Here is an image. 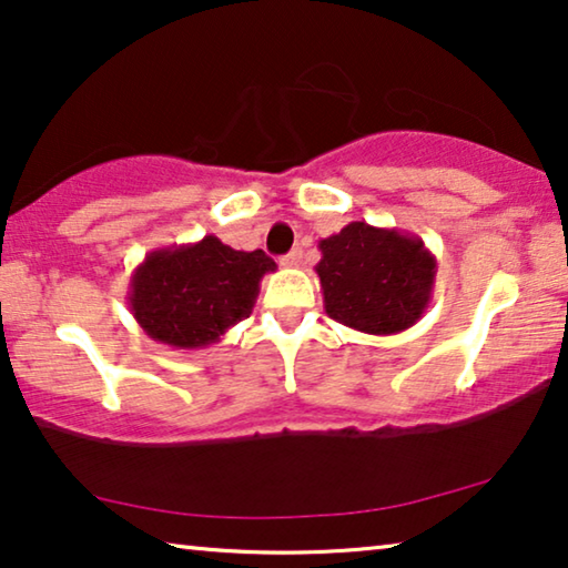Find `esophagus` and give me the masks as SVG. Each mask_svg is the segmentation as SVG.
Masks as SVG:
<instances>
[{
  "mask_svg": "<svg viewBox=\"0 0 568 568\" xmlns=\"http://www.w3.org/2000/svg\"><path fill=\"white\" fill-rule=\"evenodd\" d=\"M301 260H303V252L301 250H293L291 254H285V257L281 260V265L283 267H298Z\"/></svg>",
  "mask_w": 568,
  "mask_h": 568,
  "instance_id": "obj_1",
  "label": "esophagus"
}]
</instances>
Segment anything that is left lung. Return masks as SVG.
Wrapping results in <instances>:
<instances>
[{
  "instance_id": "1",
  "label": "left lung",
  "mask_w": 568,
  "mask_h": 568,
  "mask_svg": "<svg viewBox=\"0 0 568 568\" xmlns=\"http://www.w3.org/2000/svg\"><path fill=\"white\" fill-rule=\"evenodd\" d=\"M318 250L324 308L349 329L378 337L406 332L433 303L437 262L419 236L353 221Z\"/></svg>"
}]
</instances>
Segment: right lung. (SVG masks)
<instances>
[{
  "label": "right lung",
  "instance_id": "obj_1",
  "mask_svg": "<svg viewBox=\"0 0 568 568\" xmlns=\"http://www.w3.org/2000/svg\"><path fill=\"white\" fill-rule=\"evenodd\" d=\"M275 270L262 250L239 252L207 234L149 252L131 275L128 308L154 342L203 349L252 314L262 277Z\"/></svg>",
  "mask_w": 568,
  "mask_h": 568
}]
</instances>
